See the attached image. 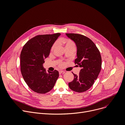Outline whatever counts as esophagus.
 I'll return each instance as SVG.
<instances>
[{
    "label": "esophagus",
    "mask_w": 125,
    "mask_h": 125,
    "mask_svg": "<svg viewBox=\"0 0 125 125\" xmlns=\"http://www.w3.org/2000/svg\"><path fill=\"white\" fill-rule=\"evenodd\" d=\"M59 74H63L65 73V72L61 70V71H59Z\"/></svg>",
    "instance_id": "obj_1"
}]
</instances>
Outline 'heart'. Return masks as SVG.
<instances>
[{
    "label": "heart",
    "mask_w": 125,
    "mask_h": 125,
    "mask_svg": "<svg viewBox=\"0 0 125 125\" xmlns=\"http://www.w3.org/2000/svg\"><path fill=\"white\" fill-rule=\"evenodd\" d=\"M63 43L65 45V48H70V47H73L75 48V45L74 43L72 41H71V40H69V39H67V40H65L63 41ZM57 46V43H55L53 44V45L52 47L51 48V50H53ZM63 63H61L60 64V66H62L63 65Z\"/></svg>",
    "instance_id": "1"
}]
</instances>
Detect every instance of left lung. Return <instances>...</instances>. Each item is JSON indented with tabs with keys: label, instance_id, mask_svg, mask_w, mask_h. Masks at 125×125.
<instances>
[{
	"label": "left lung",
	"instance_id": "obj_1",
	"mask_svg": "<svg viewBox=\"0 0 125 125\" xmlns=\"http://www.w3.org/2000/svg\"><path fill=\"white\" fill-rule=\"evenodd\" d=\"M66 35L76 45L77 58L74 62L81 68L78 75L72 72L74 78L68 85L75 92H84L93 85L101 70V55L95 44L89 38L78 34Z\"/></svg>",
	"mask_w": 125,
	"mask_h": 125
}]
</instances>
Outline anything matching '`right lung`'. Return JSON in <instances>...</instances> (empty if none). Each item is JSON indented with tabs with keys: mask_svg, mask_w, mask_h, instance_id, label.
<instances>
[{
	"mask_svg": "<svg viewBox=\"0 0 125 125\" xmlns=\"http://www.w3.org/2000/svg\"><path fill=\"white\" fill-rule=\"evenodd\" d=\"M60 35H38L23 47L20 56L21 73L28 86L37 93L44 94L52 90L59 77L57 70L47 72L43 64Z\"/></svg>",
	"mask_w": 125,
	"mask_h": 125,
	"instance_id": "obj_1",
	"label": "right lung"
}]
</instances>
